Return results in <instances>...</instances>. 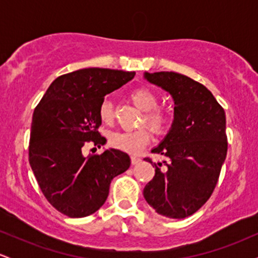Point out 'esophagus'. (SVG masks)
I'll use <instances>...</instances> for the list:
<instances>
[{
  "mask_svg": "<svg viewBox=\"0 0 258 258\" xmlns=\"http://www.w3.org/2000/svg\"><path fill=\"white\" fill-rule=\"evenodd\" d=\"M141 158H138V156H131V162H132V165H136V164H138V162H141Z\"/></svg>",
  "mask_w": 258,
  "mask_h": 258,
  "instance_id": "34e87169",
  "label": "esophagus"
}]
</instances>
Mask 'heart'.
<instances>
[{"mask_svg":"<svg viewBox=\"0 0 258 258\" xmlns=\"http://www.w3.org/2000/svg\"><path fill=\"white\" fill-rule=\"evenodd\" d=\"M130 98L136 106L144 110L142 125H148L155 133L166 132L170 126V114L165 109L159 108L158 94L149 87H137L130 92ZM99 119L104 125H110L114 121V109L109 99H104L99 106ZM150 132L146 127L132 131H119L109 136V143L115 149L130 154H137L149 143Z\"/></svg>","mask_w":258,"mask_h":258,"instance_id":"heart-1","label":"heart"}]
</instances>
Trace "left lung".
Instances as JSON below:
<instances>
[{"label":"left lung","instance_id":"left-lung-1","mask_svg":"<svg viewBox=\"0 0 258 258\" xmlns=\"http://www.w3.org/2000/svg\"><path fill=\"white\" fill-rule=\"evenodd\" d=\"M144 78L170 92L174 120L152 150L164 161L144 159L155 167V176L143 195L158 214L180 220L197 212L214 193L227 156L226 114L211 92L188 76L160 72Z\"/></svg>","mask_w":258,"mask_h":258}]
</instances>
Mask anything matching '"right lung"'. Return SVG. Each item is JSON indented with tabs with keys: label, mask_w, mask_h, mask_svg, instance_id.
I'll use <instances>...</instances> for the list:
<instances>
[{
	"label": "right lung",
	"mask_w": 258,
	"mask_h": 258,
	"mask_svg": "<svg viewBox=\"0 0 258 258\" xmlns=\"http://www.w3.org/2000/svg\"><path fill=\"white\" fill-rule=\"evenodd\" d=\"M135 72L88 68L59 76L32 115L29 162L44 198L73 218L90 216L109 195L114 177L131 165L126 153L108 149L84 156L82 147L105 144L98 110L105 94L135 78Z\"/></svg>",
	"instance_id": "add662e5"
}]
</instances>
